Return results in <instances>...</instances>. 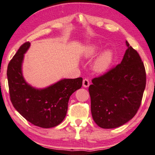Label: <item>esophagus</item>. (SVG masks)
Listing matches in <instances>:
<instances>
[{
  "label": "esophagus",
  "mask_w": 155,
  "mask_h": 155,
  "mask_svg": "<svg viewBox=\"0 0 155 155\" xmlns=\"http://www.w3.org/2000/svg\"><path fill=\"white\" fill-rule=\"evenodd\" d=\"M90 85V82L88 79H84L83 81V86L85 87V88H88V87Z\"/></svg>",
  "instance_id": "1"
}]
</instances>
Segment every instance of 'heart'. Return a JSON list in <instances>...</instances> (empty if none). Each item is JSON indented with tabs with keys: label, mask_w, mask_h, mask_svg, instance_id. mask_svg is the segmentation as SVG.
Returning a JSON list of instances; mask_svg holds the SVG:
<instances>
[{
	"label": "heart",
	"mask_w": 155,
	"mask_h": 155,
	"mask_svg": "<svg viewBox=\"0 0 155 155\" xmlns=\"http://www.w3.org/2000/svg\"><path fill=\"white\" fill-rule=\"evenodd\" d=\"M101 48L99 45L92 44L89 45L85 52V56L88 58L94 56L101 51ZM113 59V53L112 51L107 50L104 51L94 63V70L98 73H102L107 71L110 67Z\"/></svg>",
	"instance_id": "b5f03b06"
}]
</instances>
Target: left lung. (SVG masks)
I'll return each instance as SVG.
<instances>
[{
  "label": "left lung",
  "instance_id": "8db88e82",
  "mask_svg": "<svg viewBox=\"0 0 155 155\" xmlns=\"http://www.w3.org/2000/svg\"><path fill=\"white\" fill-rule=\"evenodd\" d=\"M121 63L92 80L89 86L93 119L102 128H115L135 116L146 86V71L139 54L126 41Z\"/></svg>",
  "mask_w": 155,
  "mask_h": 155
}]
</instances>
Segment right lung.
<instances>
[{"instance_id":"add662e5","label":"right lung","mask_w":155,"mask_h":155,"mask_svg":"<svg viewBox=\"0 0 155 155\" xmlns=\"http://www.w3.org/2000/svg\"><path fill=\"white\" fill-rule=\"evenodd\" d=\"M30 46L29 42L21 45L8 65L11 101L16 111L32 124L43 128H53L64 120L70 96L81 88L83 78H64L44 88L32 87L22 74L24 56Z\"/></svg>"}]
</instances>
